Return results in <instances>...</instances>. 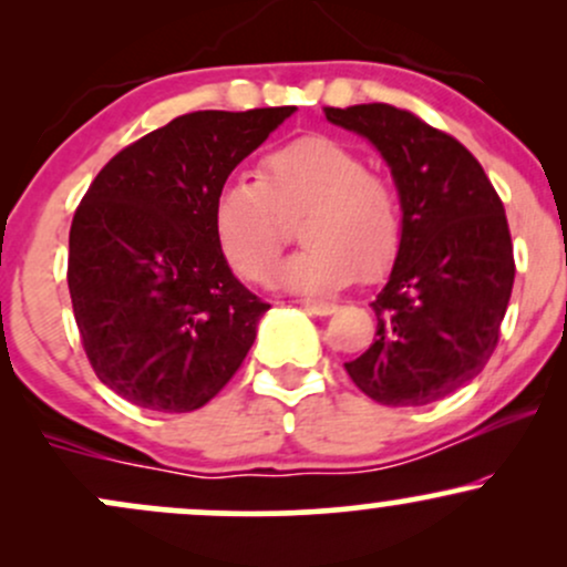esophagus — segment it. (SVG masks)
Instances as JSON below:
<instances>
[{
	"instance_id": "1",
	"label": "esophagus",
	"mask_w": 567,
	"mask_h": 567,
	"mask_svg": "<svg viewBox=\"0 0 567 567\" xmlns=\"http://www.w3.org/2000/svg\"><path fill=\"white\" fill-rule=\"evenodd\" d=\"M301 306L306 311H309V315H317V317H328L338 309V306L330 303V301H301Z\"/></svg>"
}]
</instances>
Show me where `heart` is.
<instances>
[{
  "label": "heart",
  "mask_w": 567,
  "mask_h": 567,
  "mask_svg": "<svg viewBox=\"0 0 567 567\" xmlns=\"http://www.w3.org/2000/svg\"><path fill=\"white\" fill-rule=\"evenodd\" d=\"M301 218L303 247L279 266L277 282L303 296L347 288L360 271L381 277L402 243L394 188L368 173L365 159L324 135H306L266 154L258 181L234 178L213 202V231L239 277L269 282L288 224Z\"/></svg>",
  "instance_id": "obj_1"
}]
</instances>
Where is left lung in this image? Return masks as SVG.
Here are the masks:
<instances>
[{
    "label": "left lung",
    "mask_w": 567,
    "mask_h": 567,
    "mask_svg": "<svg viewBox=\"0 0 567 567\" xmlns=\"http://www.w3.org/2000/svg\"><path fill=\"white\" fill-rule=\"evenodd\" d=\"M324 116L373 143L402 210L400 250L370 303L375 341L347 373L381 405L437 402L477 379L498 343L514 285L504 205L480 162L415 114L360 103Z\"/></svg>",
    "instance_id": "left-lung-1"
}]
</instances>
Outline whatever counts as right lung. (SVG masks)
<instances>
[{
	"mask_svg": "<svg viewBox=\"0 0 567 567\" xmlns=\"http://www.w3.org/2000/svg\"><path fill=\"white\" fill-rule=\"evenodd\" d=\"M296 106L194 112L95 175L69 234V292L95 375L133 405L188 413L243 365L271 309L234 277L213 202Z\"/></svg>",
	"mask_w": 567,
	"mask_h": 567,
	"instance_id": "right-lung-1",
	"label": "right lung"
}]
</instances>
